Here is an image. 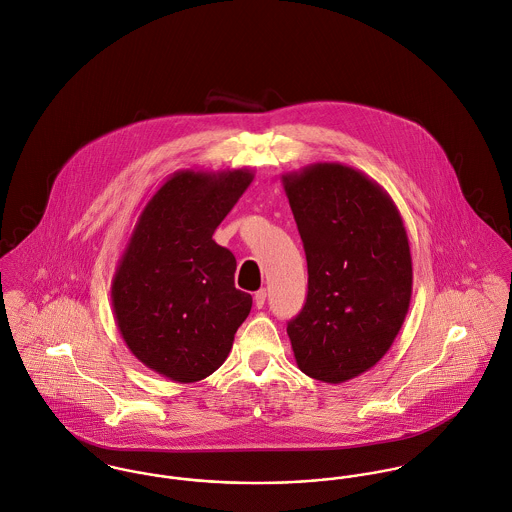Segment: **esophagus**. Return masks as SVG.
Instances as JSON below:
<instances>
[{"label": "esophagus", "instance_id": "esophagus-1", "mask_svg": "<svg viewBox=\"0 0 512 512\" xmlns=\"http://www.w3.org/2000/svg\"><path fill=\"white\" fill-rule=\"evenodd\" d=\"M254 303H256L258 309H262L266 305V290L254 293Z\"/></svg>", "mask_w": 512, "mask_h": 512}]
</instances>
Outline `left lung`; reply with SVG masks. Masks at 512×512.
I'll list each match as a JSON object with an SVG mask.
<instances>
[{"label": "left lung", "mask_w": 512, "mask_h": 512, "mask_svg": "<svg viewBox=\"0 0 512 512\" xmlns=\"http://www.w3.org/2000/svg\"><path fill=\"white\" fill-rule=\"evenodd\" d=\"M305 258L307 299L288 323L307 376L341 384L392 347L412 299V256L390 195L363 171L311 163L282 175Z\"/></svg>", "instance_id": "8db88e82"}]
</instances>
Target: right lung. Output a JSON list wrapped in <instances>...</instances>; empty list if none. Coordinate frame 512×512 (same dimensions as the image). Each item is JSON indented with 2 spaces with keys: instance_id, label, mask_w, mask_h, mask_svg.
<instances>
[{
  "instance_id": "right-lung-1",
  "label": "right lung",
  "mask_w": 512,
  "mask_h": 512,
  "mask_svg": "<svg viewBox=\"0 0 512 512\" xmlns=\"http://www.w3.org/2000/svg\"><path fill=\"white\" fill-rule=\"evenodd\" d=\"M246 167L175 171L142 209L112 278V307L132 355L181 384L219 368L252 295L234 288L236 260L213 240L252 183Z\"/></svg>"
}]
</instances>
